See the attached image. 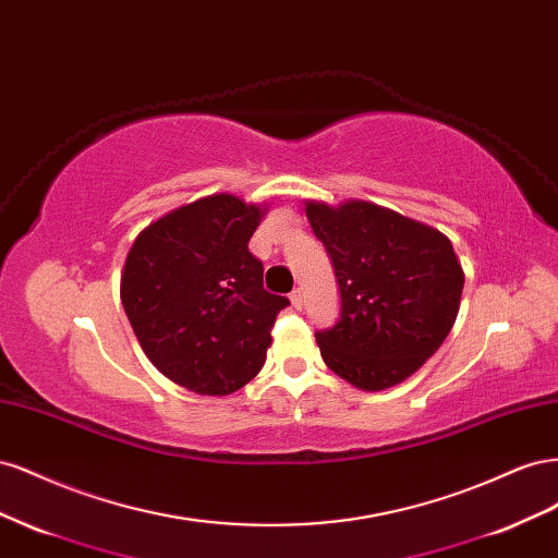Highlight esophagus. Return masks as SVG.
<instances>
[{
	"label": "esophagus",
	"mask_w": 558,
	"mask_h": 558,
	"mask_svg": "<svg viewBox=\"0 0 558 558\" xmlns=\"http://www.w3.org/2000/svg\"><path fill=\"white\" fill-rule=\"evenodd\" d=\"M291 302H293V307H295V310H300V307H302V302H305V295H302V291H300V289H295V291L291 293Z\"/></svg>",
	"instance_id": "esophagus-1"
}]
</instances>
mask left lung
<instances>
[{"label":"left lung","instance_id":"1","mask_svg":"<svg viewBox=\"0 0 558 558\" xmlns=\"http://www.w3.org/2000/svg\"><path fill=\"white\" fill-rule=\"evenodd\" d=\"M305 214L330 253L340 320L316 332L326 365L361 391H384L442 347L461 307L463 267L447 234L365 199Z\"/></svg>","mask_w":558,"mask_h":558}]
</instances>
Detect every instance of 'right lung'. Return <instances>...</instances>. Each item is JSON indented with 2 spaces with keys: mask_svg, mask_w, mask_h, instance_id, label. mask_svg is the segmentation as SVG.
Instances as JSON below:
<instances>
[{
  "mask_svg": "<svg viewBox=\"0 0 558 558\" xmlns=\"http://www.w3.org/2000/svg\"><path fill=\"white\" fill-rule=\"evenodd\" d=\"M267 205L218 193L144 228L123 272L130 326L160 373L199 396H230L260 373L289 298L263 289L248 240Z\"/></svg>",
  "mask_w": 558,
  "mask_h": 558,
  "instance_id": "add662e5",
  "label": "right lung"
}]
</instances>
